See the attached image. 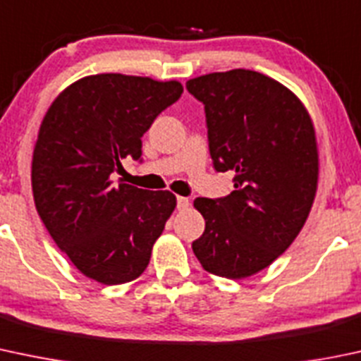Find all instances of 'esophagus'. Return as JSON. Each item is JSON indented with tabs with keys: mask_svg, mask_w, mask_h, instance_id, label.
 <instances>
[{
	"mask_svg": "<svg viewBox=\"0 0 361 361\" xmlns=\"http://www.w3.org/2000/svg\"><path fill=\"white\" fill-rule=\"evenodd\" d=\"M176 207L180 211H185L190 207V200L187 199V197H176Z\"/></svg>",
	"mask_w": 361,
	"mask_h": 361,
	"instance_id": "1",
	"label": "esophagus"
}]
</instances>
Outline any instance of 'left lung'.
<instances>
[{"instance_id": "obj_1", "label": "left lung", "mask_w": 361, "mask_h": 361, "mask_svg": "<svg viewBox=\"0 0 361 361\" xmlns=\"http://www.w3.org/2000/svg\"><path fill=\"white\" fill-rule=\"evenodd\" d=\"M204 104L209 154L235 190L199 197L206 230L192 249L212 275L238 280L270 267L308 218L318 183V149L298 97L256 71L212 72L187 82Z\"/></svg>"}]
</instances>
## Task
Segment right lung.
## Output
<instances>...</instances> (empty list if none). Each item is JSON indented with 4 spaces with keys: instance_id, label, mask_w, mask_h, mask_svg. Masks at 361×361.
I'll use <instances>...</instances> for the list:
<instances>
[{
    "instance_id": "1",
    "label": "right lung",
    "mask_w": 361,
    "mask_h": 361,
    "mask_svg": "<svg viewBox=\"0 0 361 361\" xmlns=\"http://www.w3.org/2000/svg\"><path fill=\"white\" fill-rule=\"evenodd\" d=\"M183 93L178 81L97 74L48 109L32 155L34 204L82 275L105 286L138 279L176 207L168 190L116 183L121 161H142V136Z\"/></svg>"
}]
</instances>
